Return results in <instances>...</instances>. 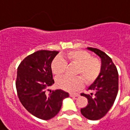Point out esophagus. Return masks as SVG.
<instances>
[{
	"mask_svg": "<svg viewBox=\"0 0 130 130\" xmlns=\"http://www.w3.org/2000/svg\"><path fill=\"white\" fill-rule=\"evenodd\" d=\"M79 96V93H70V96L71 97H77Z\"/></svg>",
	"mask_w": 130,
	"mask_h": 130,
	"instance_id": "obj_1",
	"label": "esophagus"
}]
</instances>
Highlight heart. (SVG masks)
Returning <instances> with one entry per match:
<instances>
[{
    "mask_svg": "<svg viewBox=\"0 0 130 130\" xmlns=\"http://www.w3.org/2000/svg\"><path fill=\"white\" fill-rule=\"evenodd\" d=\"M66 61L70 65L77 66L74 77L65 76L59 78L57 86L63 90L75 91L82 87L84 82L87 84L93 83L99 77L102 71V62L99 58L92 57L91 53L83 50L71 51L65 55ZM68 64L61 57H56L51 63V70L57 77L62 76L66 71Z\"/></svg>",
    "mask_w": 130,
    "mask_h": 130,
    "instance_id": "obj_1",
    "label": "heart"
}]
</instances>
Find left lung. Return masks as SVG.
Listing matches in <instances>:
<instances>
[{"label": "left lung", "mask_w": 130, "mask_h": 130, "mask_svg": "<svg viewBox=\"0 0 130 130\" xmlns=\"http://www.w3.org/2000/svg\"><path fill=\"white\" fill-rule=\"evenodd\" d=\"M88 49L101 58L102 71L88 89L92 93L90 95L81 93L88 100L87 106L81 108V113L89 120H97L106 116L116 101L118 92V72L112 59L107 54L96 48L89 47Z\"/></svg>", "instance_id": "1"}]
</instances>
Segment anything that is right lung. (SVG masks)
Listing matches in <instances>:
<instances>
[{
  "label": "right lung",
  "instance_id": "add662e5",
  "mask_svg": "<svg viewBox=\"0 0 130 130\" xmlns=\"http://www.w3.org/2000/svg\"><path fill=\"white\" fill-rule=\"evenodd\" d=\"M58 53L38 51L27 56L18 68L15 85L21 103L31 114L44 120L55 117L61 108L62 100L69 96L61 89L47 93L54 84L51 62Z\"/></svg>",
  "mask_w": 130,
  "mask_h": 130
}]
</instances>
